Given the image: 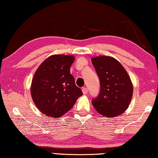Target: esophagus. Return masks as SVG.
<instances>
[{
    "label": "esophagus",
    "mask_w": 158,
    "mask_h": 158,
    "mask_svg": "<svg viewBox=\"0 0 158 158\" xmlns=\"http://www.w3.org/2000/svg\"><path fill=\"white\" fill-rule=\"evenodd\" d=\"M82 92H83L84 94H87V93H88L87 88H86V87L82 88Z\"/></svg>",
    "instance_id": "34e87169"
}]
</instances>
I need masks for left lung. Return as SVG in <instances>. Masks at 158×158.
<instances>
[{"label":"left lung","instance_id":"1","mask_svg":"<svg viewBox=\"0 0 158 158\" xmlns=\"http://www.w3.org/2000/svg\"><path fill=\"white\" fill-rule=\"evenodd\" d=\"M92 62L100 82L98 96L92 100L95 110L107 117L123 114L127 109L133 93L132 82L126 70L112 57H94Z\"/></svg>","mask_w":158,"mask_h":158}]
</instances>
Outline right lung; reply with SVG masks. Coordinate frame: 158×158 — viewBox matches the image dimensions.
<instances>
[{"instance_id":"obj_1","label":"right lung","mask_w":158,"mask_h":158,"mask_svg":"<svg viewBox=\"0 0 158 158\" xmlns=\"http://www.w3.org/2000/svg\"><path fill=\"white\" fill-rule=\"evenodd\" d=\"M74 61L72 56L53 55L35 72L31 92L35 106L43 114L60 117L71 110L83 94L70 74Z\"/></svg>"}]
</instances>
